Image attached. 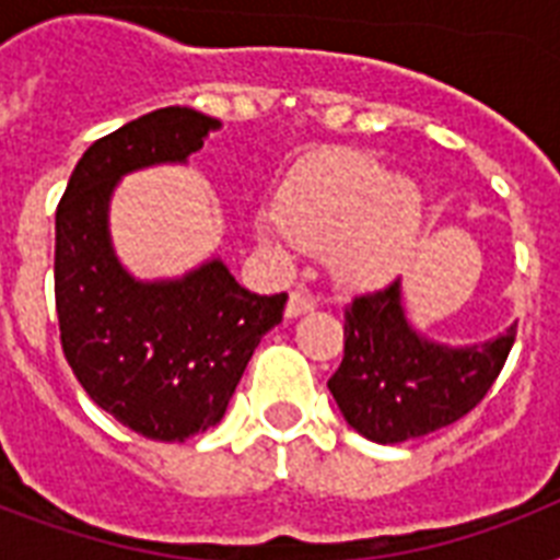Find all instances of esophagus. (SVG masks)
Wrapping results in <instances>:
<instances>
[{
  "label": "esophagus",
  "mask_w": 560,
  "mask_h": 560,
  "mask_svg": "<svg viewBox=\"0 0 560 560\" xmlns=\"http://www.w3.org/2000/svg\"><path fill=\"white\" fill-rule=\"evenodd\" d=\"M316 299L311 293H302V290H293L288 299V316H302L307 311H314Z\"/></svg>",
  "instance_id": "1"
}]
</instances>
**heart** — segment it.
Segmentation results:
<instances>
[{
    "label": "heart",
    "instance_id": "heart-1",
    "mask_svg": "<svg viewBox=\"0 0 560 560\" xmlns=\"http://www.w3.org/2000/svg\"><path fill=\"white\" fill-rule=\"evenodd\" d=\"M424 229V197L372 153L328 151L299 162L258 232L328 255L349 284H377L409 261Z\"/></svg>",
    "mask_w": 560,
    "mask_h": 560
}]
</instances>
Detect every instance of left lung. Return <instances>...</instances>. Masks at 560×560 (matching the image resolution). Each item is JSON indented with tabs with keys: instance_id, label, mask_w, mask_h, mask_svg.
<instances>
[{
	"instance_id": "8db88e82",
	"label": "left lung",
	"mask_w": 560,
	"mask_h": 560,
	"mask_svg": "<svg viewBox=\"0 0 560 560\" xmlns=\"http://www.w3.org/2000/svg\"><path fill=\"white\" fill-rule=\"evenodd\" d=\"M346 351L331 374L342 418L377 444H398L459 421L503 372L517 323L497 340L451 349L407 323L400 279L369 290L346 307Z\"/></svg>"
}]
</instances>
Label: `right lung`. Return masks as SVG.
Returning a JSON list of instances; mask_svg holds the SVG:
<instances>
[{
	"label": "right lung",
	"instance_id": "right-lung-1",
	"mask_svg": "<svg viewBox=\"0 0 560 560\" xmlns=\"http://www.w3.org/2000/svg\"><path fill=\"white\" fill-rule=\"evenodd\" d=\"M220 121L162 107L104 136L74 165L55 218L60 346L95 404L153 442H186L223 418L255 346L288 293L258 296L211 258L174 281H136L109 244L107 209L125 174L186 162Z\"/></svg>",
	"mask_w": 560,
	"mask_h": 560
}]
</instances>
